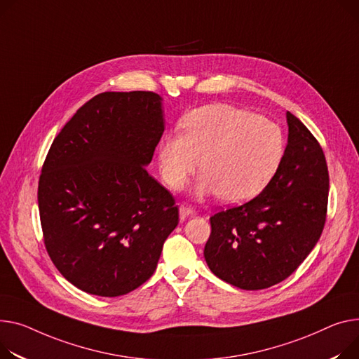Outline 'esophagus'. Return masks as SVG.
Listing matches in <instances>:
<instances>
[{
	"mask_svg": "<svg viewBox=\"0 0 359 359\" xmlns=\"http://www.w3.org/2000/svg\"><path fill=\"white\" fill-rule=\"evenodd\" d=\"M179 215H180V219L182 221H184V219H187V218H190V217H195V210L190 208V206H186V205H180L179 206Z\"/></svg>",
	"mask_w": 359,
	"mask_h": 359,
	"instance_id": "esophagus-1",
	"label": "esophagus"
}]
</instances>
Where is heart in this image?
<instances>
[{"label": "heart", "mask_w": 359, "mask_h": 359, "mask_svg": "<svg viewBox=\"0 0 359 359\" xmlns=\"http://www.w3.org/2000/svg\"><path fill=\"white\" fill-rule=\"evenodd\" d=\"M182 134L164 135L157 149L165 184L182 187L199 164L202 175L192 195H219L225 203H243L257 196L273 179L284 154L278 126L228 104H210L182 119Z\"/></svg>", "instance_id": "heart-1"}]
</instances>
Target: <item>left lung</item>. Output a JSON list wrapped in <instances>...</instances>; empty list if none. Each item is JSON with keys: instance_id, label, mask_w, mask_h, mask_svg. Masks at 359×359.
Wrapping results in <instances>:
<instances>
[{"instance_id": "1", "label": "left lung", "mask_w": 359, "mask_h": 359, "mask_svg": "<svg viewBox=\"0 0 359 359\" xmlns=\"http://www.w3.org/2000/svg\"><path fill=\"white\" fill-rule=\"evenodd\" d=\"M287 146L273 179L250 202L215 213L205 259L221 280L261 290L287 278L322 235L329 195L325 154L292 112Z\"/></svg>"}]
</instances>
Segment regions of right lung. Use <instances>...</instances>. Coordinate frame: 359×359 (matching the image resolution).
Returning <instances> with one entry per match:
<instances>
[{
  "mask_svg": "<svg viewBox=\"0 0 359 359\" xmlns=\"http://www.w3.org/2000/svg\"><path fill=\"white\" fill-rule=\"evenodd\" d=\"M164 131L154 92H104L55 138L39 180L44 244L82 292L123 296L156 271L179 224L173 196L146 167Z\"/></svg>",
  "mask_w": 359,
  "mask_h": 359,
  "instance_id": "obj_1",
  "label": "right lung"
}]
</instances>
